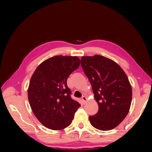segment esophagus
<instances>
[{"instance_id":"1","label":"esophagus","mask_w":152,"mask_h":152,"mask_svg":"<svg viewBox=\"0 0 152 152\" xmlns=\"http://www.w3.org/2000/svg\"><path fill=\"white\" fill-rule=\"evenodd\" d=\"M82 102H83V104H86V103H87V97H86V96H83L82 97Z\"/></svg>"}]
</instances>
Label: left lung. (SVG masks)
Here are the masks:
<instances>
[{"label": "left lung", "mask_w": 152, "mask_h": 152, "mask_svg": "<svg viewBox=\"0 0 152 152\" xmlns=\"http://www.w3.org/2000/svg\"><path fill=\"white\" fill-rule=\"evenodd\" d=\"M81 66L92 86L98 104L96 114L89 116L94 128H115L128 115L132 90L128 76L117 63L104 56H83Z\"/></svg>", "instance_id": "left-lung-1"}]
</instances>
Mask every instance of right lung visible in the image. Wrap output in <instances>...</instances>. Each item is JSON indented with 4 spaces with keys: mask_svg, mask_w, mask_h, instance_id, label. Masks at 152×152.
<instances>
[{
    "mask_svg": "<svg viewBox=\"0 0 152 152\" xmlns=\"http://www.w3.org/2000/svg\"><path fill=\"white\" fill-rule=\"evenodd\" d=\"M80 65L76 56H56L41 63L31 76L28 100L35 116L47 128L60 130L68 127L80 107L70 96L66 84Z\"/></svg>",
    "mask_w": 152,
    "mask_h": 152,
    "instance_id": "1",
    "label": "right lung"
}]
</instances>
